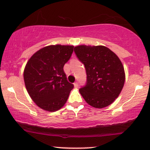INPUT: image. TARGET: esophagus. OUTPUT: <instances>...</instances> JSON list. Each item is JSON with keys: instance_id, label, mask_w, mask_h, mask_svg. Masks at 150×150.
Returning <instances> with one entry per match:
<instances>
[{"instance_id": "34e87169", "label": "esophagus", "mask_w": 150, "mask_h": 150, "mask_svg": "<svg viewBox=\"0 0 150 150\" xmlns=\"http://www.w3.org/2000/svg\"><path fill=\"white\" fill-rule=\"evenodd\" d=\"M74 87H75V88L78 87V83H77V82H75V83H74Z\"/></svg>"}]
</instances>
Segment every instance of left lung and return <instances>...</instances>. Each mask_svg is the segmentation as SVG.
Masks as SVG:
<instances>
[{"label":"left lung","instance_id":"left-lung-1","mask_svg":"<svg viewBox=\"0 0 150 150\" xmlns=\"http://www.w3.org/2000/svg\"><path fill=\"white\" fill-rule=\"evenodd\" d=\"M74 51L87 73V85L80 89V94L94 108L109 106L124 86V67L119 58L104 46L80 45Z\"/></svg>","mask_w":150,"mask_h":150}]
</instances>
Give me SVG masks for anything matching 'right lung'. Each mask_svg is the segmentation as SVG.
Masks as SVG:
<instances>
[{
  "mask_svg": "<svg viewBox=\"0 0 150 150\" xmlns=\"http://www.w3.org/2000/svg\"><path fill=\"white\" fill-rule=\"evenodd\" d=\"M74 46L50 45L34 53L24 70V81L31 99L44 111H58L64 106L73 85L63 71Z\"/></svg>",
  "mask_w": 150,
  "mask_h": 150,
  "instance_id": "obj_1",
  "label": "right lung"
}]
</instances>
